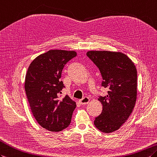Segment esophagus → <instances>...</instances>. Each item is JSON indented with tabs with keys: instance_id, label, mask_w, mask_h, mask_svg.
I'll return each mask as SVG.
<instances>
[{
	"instance_id": "esophagus-1",
	"label": "esophagus",
	"mask_w": 157,
	"mask_h": 157,
	"mask_svg": "<svg viewBox=\"0 0 157 157\" xmlns=\"http://www.w3.org/2000/svg\"><path fill=\"white\" fill-rule=\"evenodd\" d=\"M89 101H90V98L88 97H84V98H83V99L79 100V102L81 104H82V105H84V104H88Z\"/></svg>"
}]
</instances>
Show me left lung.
Listing matches in <instances>:
<instances>
[{"instance_id":"8db88e82","label":"left lung","mask_w":157,"mask_h":157,"mask_svg":"<svg viewBox=\"0 0 157 157\" xmlns=\"http://www.w3.org/2000/svg\"><path fill=\"white\" fill-rule=\"evenodd\" d=\"M87 56L99 68L101 86L108 94L100 97L102 112L94 125L104 133L120 128L132 114L137 97V71L134 62L126 54L110 51H89Z\"/></svg>"}]
</instances>
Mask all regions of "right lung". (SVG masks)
I'll use <instances>...</instances> for the list:
<instances>
[{"label": "right lung", "instance_id": "add662e5", "mask_svg": "<svg viewBox=\"0 0 157 157\" xmlns=\"http://www.w3.org/2000/svg\"><path fill=\"white\" fill-rule=\"evenodd\" d=\"M76 56L75 51L49 50L36 57L27 70L25 90L31 110L39 125L51 132L66 128L76 107L69 96H59L64 87L62 70Z\"/></svg>", "mask_w": 157, "mask_h": 157}]
</instances>
